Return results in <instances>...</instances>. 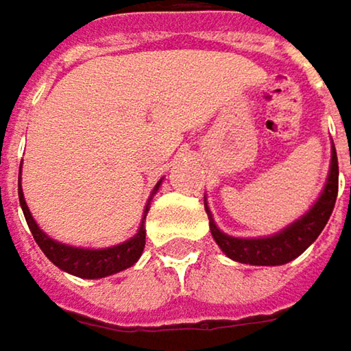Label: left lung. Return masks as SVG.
Listing matches in <instances>:
<instances>
[{
    "label": "left lung",
    "instance_id": "1",
    "mask_svg": "<svg viewBox=\"0 0 351 351\" xmlns=\"http://www.w3.org/2000/svg\"><path fill=\"white\" fill-rule=\"evenodd\" d=\"M337 154H332V167H330V176L326 182V189L317 203L305 213L300 221L291 223L287 229L273 237H263V239H237L229 237L223 231L217 229V225L210 221V233L217 245L223 249L227 257L239 263H249V265H283L289 263L291 259L300 257L303 251L319 237L324 231L326 223L332 217L335 199H337ZM208 210V208H207Z\"/></svg>",
    "mask_w": 351,
    "mask_h": 351
}]
</instances>
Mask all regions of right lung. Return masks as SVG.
Wrapping results in <instances>:
<instances>
[{"label":"right lung","instance_id":"obj_1","mask_svg":"<svg viewBox=\"0 0 351 351\" xmlns=\"http://www.w3.org/2000/svg\"><path fill=\"white\" fill-rule=\"evenodd\" d=\"M19 176H21V173H19ZM158 184L154 186V191L158 189ZM17 186H19L17 189L19 205H21V210L25 215L27 227H29L36 243L40 245V249L44 251V255L56 267L68 271V273H72L76 277H84V279H100V277L114 275L118 271L132 267L138 261V257L143 255L144 239H146L144 225H141L138 233L132 239L122 243V245H116V247H108V249H78V247H68L64 243L49 239L48 235L42 233V229L36 225L29 208L25 205V199H23V193H21V178H19ZM146 210H148V205H146ZM144 219H146V215H144Z\"/></svg>","mask_w":351,"mask_h":351}]
</instances>
